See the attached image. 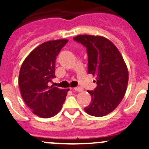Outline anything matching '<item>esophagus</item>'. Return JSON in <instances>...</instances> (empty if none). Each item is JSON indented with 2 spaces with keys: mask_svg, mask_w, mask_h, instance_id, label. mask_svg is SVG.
Masks as SVG:
<instances>
[{
  "mask_svg": "<svg viewBox=\"0 0 149 149\" xmlns=\"http://www.w3.org/2000/svg\"><path fill=\"white\" fill-rule=\"evenodd\" d=\"M73 89L75 91H77V92H81V91H83V88L81 87V86H76V87L73 88Z\"/></svg>",
  "mask_w": 149,
  "mask_h": 149,
  "instance_id": "obj_1",
  "label": "esophagus"
}]
</instances>
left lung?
Wrapping results in <instances>:
<instances>
[{"mask_svg":"<svg viewBox=\"0 0 149 149\" xmlns=\"http://www.w3.org/2000/svg\"><path fill=\"white\" fill-rule=\"evenodd\" d=\"M73 40L86 48L88 73L97 76L96 88L87 91L92 100L84 111L91 116H105L125 95L129 79L126 64L116 46L102 36L80 35Z\"/></svg>","mask_w":149,"mask_h":149,"instance_id":"8db88e82","label":"left lung"}]
</instances>
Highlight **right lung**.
Masks as SVG:
<instances>
[{"label": "right lung", "mask_w": 149, "mask_h": 149, "mask_svg": "<svg viewBox=\"0 0 149 149\" xmlns=\"http://www.w3.org/2000/svg\"><path fill=\"white\" fill-rule=\"evenodd\" d=\"M68 40L49 41L36 47L23 62L19 86L26 105L34 114L50 118L61 110L68 89L49 86L55 78V62Z\"/></svg>", "instance_id": "add662e5"}]
</instances>
